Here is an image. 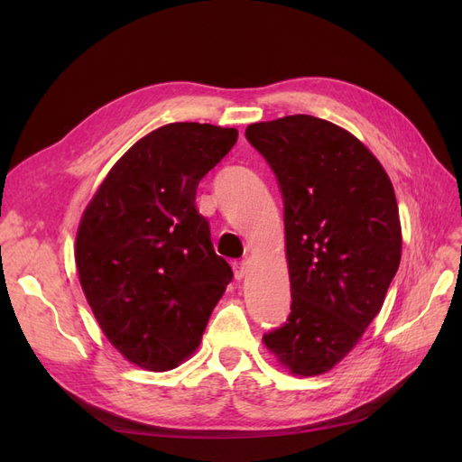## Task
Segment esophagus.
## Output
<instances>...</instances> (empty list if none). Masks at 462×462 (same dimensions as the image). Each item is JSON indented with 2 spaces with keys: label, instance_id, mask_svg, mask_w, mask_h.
I'll return each mask as SVG.
<instances>
[{
  "label": "esophagus",
  "instance_id": "obj_1",
  "mask_svg": "<svg viewBox=\"0 0 462 462\" xmlns=\"http://www.w3.org/2000/svg\"><path fill=\"white\" fill-rule=\"evenodd\" d=\"M233 272H235V279H245L246 277V273H248V265H246V262H235L233 263Z\"/></svg>",
  "mask_w": 462,
  "mask_h": 462
}]
</instances>
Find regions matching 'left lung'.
<instances>
[{
  "instance_id": "left-lung-1",
  "label": "left lung",
  "mask_w": 462,
  "mask_h": 462,
  "mask_svg": "<svg viewBox=\"0 0 462 462\" xmlns=\"http://www.w3.org/2000/svg\"><path fill=\"white\" fill-rule=\"evenodd\" d=\"M283 197L291 314L263 335L295 375L331 370L380 312L401 262L393 185L356 136L287 116L246 127Z\"/></svg>"
}]
</instances>
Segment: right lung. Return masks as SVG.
<instances>
[{
  "instance_id": "1",
  "label": "right lung",
  "mask_w": 462,
  "mask_h": 462,
  "mask_svg": "<svg viewBox=\"0 0 462 462\" xmlns=\"http://www.w3.org/2000/svg\"><path fill=\"white\" fill-rule=\"evenodd\" d=\"M236 136L208 123L152 131L111 167L82 214V291L109 343L136 366L165 372L197 351L233 279L194 200Z\"/></svg>"
}]
</instances>
